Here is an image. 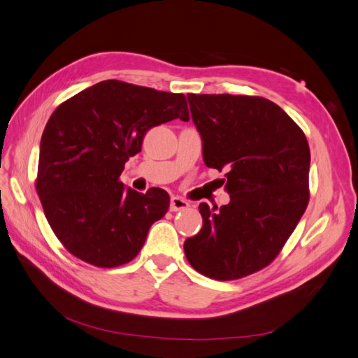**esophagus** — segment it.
I'll use <instances>...</instances> for the list:
<instances>
[{
	"label": "esophagus",
	"mask_w": 358,
	"mask_h": 358,
	"mask_svg": "<svg viewBox=\"0 0 358 358\" xmlns=\"http://www.w3.org/2000/svg\"><path fill=\"white\" fill-rule=\"evenodd\" d=\"M189 208V203L187 200H183L180 197H171L170 200V210L171 212H178Z\"/></svg>",
	"instance_id": "esophagus-1"
}]
</instances>
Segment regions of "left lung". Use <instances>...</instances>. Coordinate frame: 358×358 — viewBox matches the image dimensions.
<instances>
[{"mask_svg": "<svg viewBox=\"0 0 358 358\" xmlns=\"http://www.w3.org/2000/svg\"><path fill=\"white\" fill-rule=\"evenodd\" d=\"M204 164L227 170L230 203L199 206L201 230L183 243L201 275L241 279L268 266L309 201L310 150L305 133L263 96L188 94Z\"/></svg>", "mask_w": 358, "mask_h": 358, "instance_id": "obj_1", "label": "left lung"}]
</instances>
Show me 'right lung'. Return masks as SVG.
I'll list each match as a JSON object with an SVG mask.
<instances>
[{"label": "right lung", "mask_w": 358, "mask_h": 358, "mask_svg": "<svg viewBox=\"0 0 358 358\" xmlns=\"http://www.w3.org/2000/svg\"><path fill=\"white\" fill-rule=\"evenodd\" d=\"M189 121L183 94L103 80L59 104L40 142L36 189L50 229L70 254L96 267L131 262L169 210L161 188H125L121 173L148 129Z\"/></svg>", "instance_id": "1"}]
</instances>
